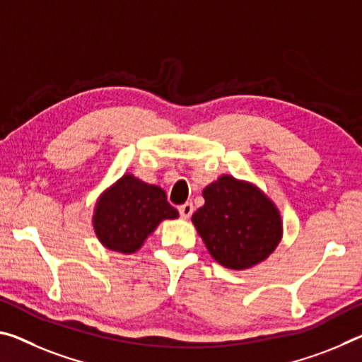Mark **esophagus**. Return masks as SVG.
<instances>
[{
  "instance_id": "obj_1",
  "label": "esophagus",
  "mask_w": 362,
  "mask_h": 362,
  "mask_svg": "<svg viewBox=\"0 0 362 362\" xmlns=\"http://www.w3.org/2000/svg\"><path fill=\"white\" fill-rule=\"evenodd\" d=\"M179 212H180V217H183V219H188V217L193 214V204L192 203L182 204L179 208Z\"/></svg>"
}]
</instances>
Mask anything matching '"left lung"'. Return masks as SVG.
<instances>
[{
    "instance_id": "left-lung-1",
    "label": "left lung",
    "mask_w": 362,
    "mask_h": 362,
    "mask_svg": "<svg viewBox=\"0 0 362 362\" xmlns=\"http://www.w3.org/2000/svg\"><path fill=\"white\" fill-rule=\"evenodd\" d=\"M203 197L204 206L192 221L211 256L223 267H253L279 245L280 214L259 188L222 175L204 188Z\"/></svg>"
}]
</instances>
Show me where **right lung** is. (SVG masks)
<instances>
[{
    "mask_svg": "<svg viewBox=\"0 0 362 362\" xmlns=\"http://www.w3.org/2000/svg\"><path fill=\"white\" fill-rule=\"evenodd\" d=\"M177 216L164 190L127 174L101 197L93 226L106 248L129 255L140 248L160 221Z\"/></svg>",
    "mask_w": 362,
    "mask_h": 362,
    "instance_id": "add662e5",
    "label": "right lung"
}]
</instances>
